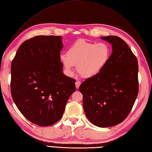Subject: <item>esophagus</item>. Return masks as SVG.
<instances>
[{"label":"esophagus","instance_id":"1","mask_svg":"<svg viewBox=\"0 0 152 152\" xmlns=\"http://www.w3.org/2000/svg\"><path fill=\"white\" fill-rule=\"evenodd\" d=\"M80 84H81V82L79 81V80H77V81L76 82V88H78L80 87Z\"/></svg>","mask_w":152,"mask_h":152}]
</instances>
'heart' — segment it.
<instances>
[{"instance_id": "1", "label": "heart", "mask_w": 152, "mask_h": 152, "mask_svg": "<svg viewBox=\"0 0 152 152\" xmlns=\"http://www.w3.org/2000/svg\"><path fill=\"white\" fill-rule=\"evenodd\" d=\"M111 48L105 42H90L78 40L68 48L66 54H61V61L68 74H72L75 65L83 78H92L99 74L108 64Z\"/></svg>"}]
</instances>
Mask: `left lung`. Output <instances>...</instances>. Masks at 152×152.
<instances>
[{
    "mask_svg": "<svg viewBox=\"0 0 152 152\" xmlns=\"http://www.w3.org/2000/svg\"><path fill=\"white\" fill-rule=\"evenodd\" d=\"M113 53L99 74L86 79L79 88L86 117L99 127L122 123L130 113L138 94V64L126 43L113 35L102 37Z\"/></svg>",
    "mask_w": 152,
    "mask_h": 152,
    "instance_id": "1",
    "label": "left lung"
}]
</instances>
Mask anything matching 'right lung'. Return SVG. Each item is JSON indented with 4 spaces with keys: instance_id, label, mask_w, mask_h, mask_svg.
<instances>
[{
    "instance_id": "right-lung-1",
    "label": "right lung",
    "mask_w": 152,
    "mask_h": 152,
    "mask_svg": "<svg viewBox=\"0 0 152 152\" xmlns=\"http://www.w3.org/2000/svg\"><path fill=\"white\" fill-rule=\"evenodd\" d=\"M61 36L39 35L25 41L11 64L10 90L18 109L40 126L56 123L63 115L76 80L62 72Z\"/></svg>"
}]
</instances>
